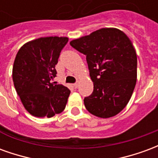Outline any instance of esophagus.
I'll list each match as a JSON object with an SVG mask.
<instances>
[{
	"label": "esophagus",
	"mask_w": 158,
	"mask_h": 158,
	"mask_svg": "<svg viewBox=\"0 0 158 158\" xmlns=\"http://www.w3.org/2000/svg\"><path fill=\"white\" fill-rule=\"evenodd\" d=\"M73 86H74L75 88H78V87H79V83H75V84H73Z\"/></svg>",
	"instance_id": "esophagus-1"
}]
</instances>
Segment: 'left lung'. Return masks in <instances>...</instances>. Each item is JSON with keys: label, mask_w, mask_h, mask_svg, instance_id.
I'll use <instances>...</instances> for the list:
<instances>
[{"label": "left lung", "mask_w": 158, "mask_h": 158, "mask_svg": "<svg viewBox=\"0 0 158 158\" xmlns=\"http://www.w3.org/2000/svg\"><path fill=\"white\" fill-rule=\"evenodd\" d=\"M70 45L86 56L92 94L84 100L93 115H117L131 98L137 79V55L129 37L120 29L103 28L73 40Z\"/></svg>", "instance_id": "8db88e82"}]
</instances>
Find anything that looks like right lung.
Here are the masks:
<instances>
[{"instance_id": "right-lung-1", "label": "right lung", "mask_w": 158, "mask_h": 158, "mask_svg": "<svg viewBox=\"0 0 158 158\" xmlns=\"http://www.w3.org/2000/svg\"><path fill=\"white\" fill-rule=\"evenodd\" d=\"M68 41V37H40L25 43L17 53L12 80L24 108L33 116L52 118L65 109L70 90L52 80Z\"/></svg>"}]
</instances>
